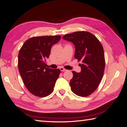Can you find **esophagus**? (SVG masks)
<instances>
[{
    "label": "esophagus",
    "instance_id": "34e87169",
    "mask_svg": "<svg viewBox=\"0 0 127 127\" xmlns=\"http://www.w3.org/2000/svg\"><path fill=\"white\" fill-rule=\"evenodd\" d=\"M59 69H60L61 71H65L66 70L65 69H64V68H63V67H61V68H59Z\"/></svg>",
    "mask_w": 127,
    "mask_h": 127
}]
</instances>
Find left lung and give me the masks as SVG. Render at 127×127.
<instances>
[{
    "mask_svg": "<svg viewBox=\"0 0 127 127\" xmlns=\"http://www.w3.org/2000/svg\"><path fill=\"white\" fill-rule=\"evenodd\" d=\"M63 39L74 45L75 58L82 61V64H80L81 72L72 71L73 77L69 83L71 91L80 96L90 95L98 88L104 74L105 62L103 47L99 40L88 32L66 34Z\"/></svg>",
    "mask_w": 127,
    "mask_h": 127,
    "instance_id": "left-lung-1",
    "label": "left lung"
}]
</instances>
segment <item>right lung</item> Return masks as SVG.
<instances>
[{
    "instance_id": "right-lung-1",
    "label": "right lung",
    "mask_w": 127,
    "mask_h": 127,
    "mask_svg": "<svg viewBox=\"0 0 127 127\" xmlns=\"http://www.w3.org/2000/svg\"><path fill=\"white\" fill-rule=\"evenodd\" d=\"M61 36H35L24 43L18 56V67L26 88L33 95L45 97L52 92L61 73L59 69L46 67L51 48Z\"/></svg>"
}]
</instances>
